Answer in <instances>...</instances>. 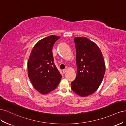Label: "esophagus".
<instances>
[{
	"label": "esophagus",
	"instance_id": "esophagus-1",
	"mask_svg": "<svg viewBox=\"0 0 126 126\" xmlns=\"http://www.w3.org/2000/svg\"><path fill=\"white\" fill-rule=\"evenodd\" d=\"M67 71V69H63V73H65V72Z\"/></svg>",
	"mask_w": 126,
	"mask_h": 126
}]
</instances>
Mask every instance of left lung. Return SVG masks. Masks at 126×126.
<instances>
[{
  "mask_svg": "<svg viewBox=\"0 0 126 126\" xmlns=\"http://www.w3.org/2000/svg\"><path fill=\"white\" fill-rule=\"evenodd\" d=\"M77 76L71 83L72 90L81 97L89 96L100 85L105 63L98 46L85 37H75Z\"/></svg>",
  "mask_w": 126,
  "mask_h": 126,
  "instance_id": "1",
  "label": "left lung"
}]
</instances>
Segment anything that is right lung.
<instances>
[{
	"label": "right lung",
	"instance_id": "1",
	"mask_svg": "<svg viewBox=\"0 0 126 126\" xmlns=\"http://www.w3.org/2000/svg\"><path fill=\"white\" fill-rule=\"evenodd\" d=\"M59 38L55 35L44 38L35 45L29 56L28 77L34 88L41 94H47L54 90L62 79L52 52L53 46Z\"/></svg>",
	"mask_w": 126,
	"mask_h": 126
}]
</instances>
